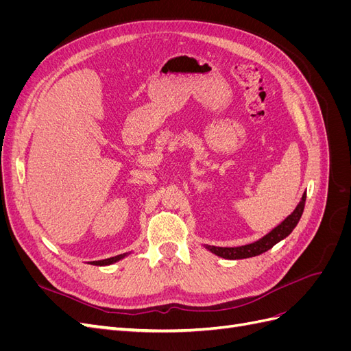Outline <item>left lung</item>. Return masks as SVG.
<instances>
[{
  "mask_svg": "<svg viewBox=\"0 0 351 351\" xmlns=\"http://www.w3.org/2000/svg\"><path fill=\"white\" fill-rule=\"evenodd\" d=\"M304 202H306V192L303 193L299 205L295 206V209L291 212V214L284 221H281V224L272 228L268 234H265L263 237H261L256 241L244 244V246H237V247H217V246H209V244H204V247L208 249L210 253L217 254V256H219V258L231 259V261L258 256V254L268 252L271 247L275 246V244L284 240L289 234H291V231L295 228L297 224H299V221L302 218L303 209H304Z\"/></svg>",
  "mask_w": 351,
  "mask_h": 351,
  "instance_id": "left-lung-1",
  "label": "left lung"
}]
</instances>
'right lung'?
<instances>
[{
	"label": "right lung",
	"mask_w": 351,
	"mask_h": 351,
	"mask_svg": "<svg viewBox=\"0 0 351 351\" xmlns=\"http://www.w3.org/2000/svg\"><path fill=\"white\" fill-rule=\"evenodd\" d=\"M132 252L129 253H123V254H117V256H112V258H108V259H102V261H93V262H89L90 265H97V267H107V265H112L115 262H119L121 259H124L125 256H129Z\"/></svg>",
	"instance_id": "right-lung-1"
}]
</instances>
